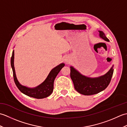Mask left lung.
Returning a JSON list of instances; mask_svg holds the SVG:
<instances>
[{
    "label": "left lung",
    "instance_id": "left-lung-1",
    "mask_svg": "<svg viewBox=\"0 0 127 127\" xmlns=\"http://www.w3.org/2000/svg\"><path fill=\"white\" fill-rule=\"evenodd\" d=\"M99 36L106 41L109 40L102 31H99ZM114 65L105 75L98 77L91 78L82 75L70 66V77L73 82L74 88L78 92L85 95H93L104 91L111 81L114 73Z\"/></svg>",
    "mask_w": 127,
    "mask_h": 127
}]
</instances>
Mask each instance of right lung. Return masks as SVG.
Masks as SVG:
<instances>
[{"label": "right lung", "mask_w": 127, "mask_h": 127, "mask_svg": "<svg viewBox=\"0 0 127 127\" xmlns=\"http://www.w3.org/2000/svg\"><path fill=\"white\" fill-rule=\"evenodd\" d=\"M11 65L12 69L13 79H14L15 84L18 90L21 92L29 96L36 99H42L46 98L50 95L52 93L53 90L54 81H55L57 75H58L62 68L64 66L65 64L64 63H61L51 70L46 79L41 84L37 86L36 87L32 88L22 86L18 81L17 77H16L14 67V51H13L11 58Z\"/></svg>", "instance_id": "obj_1"}]
</instances>
